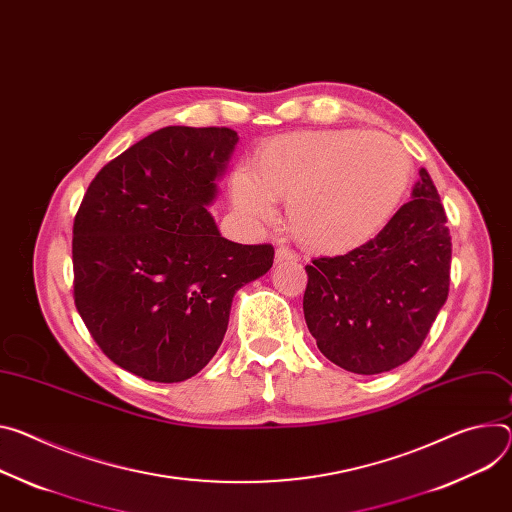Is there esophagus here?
Wrapping results in <instances>:
<instances>
[{
	"instance_id": "1",
	"label": "esophagus",
	"mask_w": 512,
	"mask_h": 512,
	"mask_svg": "<svg viewBox=\"0 0 512 512\" xmlns=\"http://www.w3.org/2000/svg\"><path fill=\"white\" fill-rule=\"evenodd\" d=\"M284 261H298V255L290 251L288 247H277L275 249V263H284Z\"/></svg>"
}]
</instances>
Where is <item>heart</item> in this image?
<instances>
[{"label": "heart", "instance_id": "1", "mask_svg": "<svg viewBox=\"0 0 512 512\" xmlns=\"http://www.w3.org/2000/svg\"><path fill=\"white\" fill-rule=\"evenodd\" d=\"M410 157L384 132L304 130L277 136L235 169L230 196L239 216L259 226L288 200L296 241L324 255L374 239L396 212L410 179Z\"/></svg>", "mask_w": 512, "mask_h": 512}]
</instances>
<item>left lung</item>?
Masks as SVG:
<instances>
[{
	"mask_svg": "<svg viewBox=\"0 0 512 512\" xmlns=\"http://www.w3.org/2000/svg\"><path fill=\"white\" fill-rule=\"evenodd\" d=\"M412 198L376 239L306 265L304 318L320 353L374 376L423 345L449 294L451 237L437 188L418 171Z\"/></svg>",
	"mask_w": 512,
	"mask_h": 512,
	"instance_id": "8db88e82",
	"label": "left lung"
}]
</instances>
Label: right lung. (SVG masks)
I'll return each instance as SVG.
<instances>
[{
	"mask_svg": "<svg viewBox=\"0 0 512 512\" xmlns=\"http://www.w3.org/2000/svg\"><path fill=\"white\" fill-rule=\"evenodd\" d=\"M239 143L230 128L165 126L89 183L73 224L75 306L100 349L151 382L196 376L232 298L273 265L271 245L224 239L208 212Z\"/></svg>",
	"mask_w": 512,
	"mask_h": 512,
	"instance_id": "right-lung-1",
	"label": "right lung"
}]
</instances>
